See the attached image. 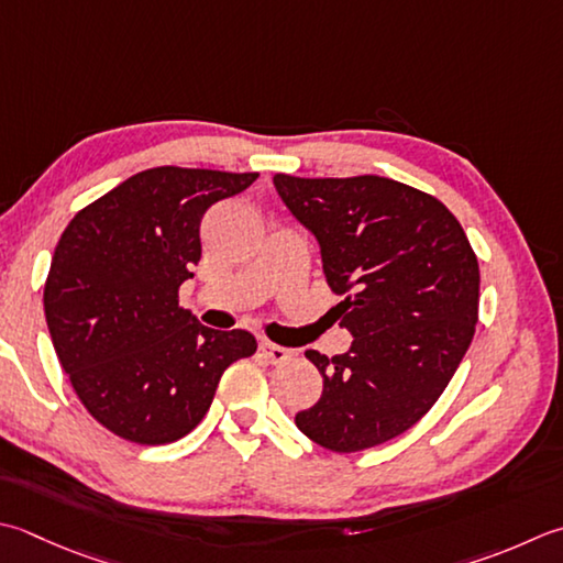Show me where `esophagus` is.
<instances>
[{
    "instance_id": "1",
    "label": "esophagus",
    "mask_w": 563,
    "mask_h": 563,
    "mask_svg": "<svg viewBox=\"0 0 563 563\" xmlns=\"http://www.w3.org/2000/svg\"><path fill=\"white\" fill-rule=\"evenodd\" d=\"M258 351H261V356L266 358L268 363H283V361L290 358V349H283L278 344H271V341H261Z\"/></svg>"
}]
</instances>
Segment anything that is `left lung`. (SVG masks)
Returning <instances> with one entry per match:
<instances>
[{"label": "left lung", "mask_w": 563, "mask_h": 563, "mask_svg": "<svg viewBox=\"0 0 563 563\" xmlns=\"http://www.w3.org/2000/svg\"><path fill=\"white\" fill-rule=\"evenodd\" d=\"M319 244L349 351H307L322 398L295 415L319 446L351 454L402 434L437 402L478 322V261L432 195L380 175L273 178Z\"/></svg>", "instance_id": "8db88e82"}]
</instances>
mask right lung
<instances>
[{"label":"right lung","mask_w":563,"mask_h":563,"mask_svg":"<svg viewBox=\"0 0 563 563\" xmlns=\"http://www.w3.org/2000/svg\"><path fill=\"white\" fill-rule=\"evenodd\" d=\"M256 178L163 165L65 227L43 310L77 398L117 437L156 446L192 432L229 363L256 351L244 329H209L178 302L202 256L205 212Z\"/></svg>","instance_id":"obj_1"}]
</instances>
